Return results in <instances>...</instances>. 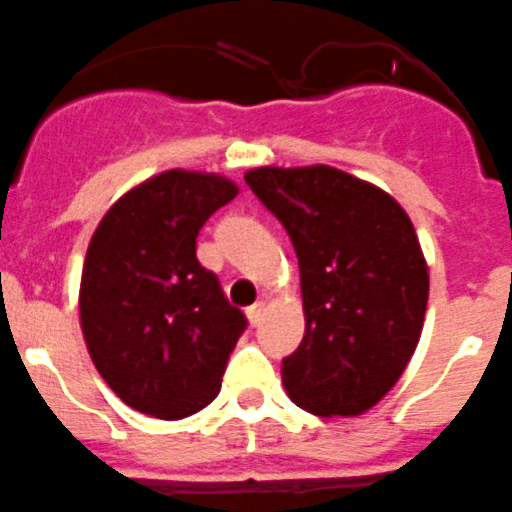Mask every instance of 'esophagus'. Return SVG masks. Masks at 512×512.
<instances>
[{
  "instance_id": "1",
  "label": "esophagus",
  "mask_w": 512,
  "mask_h": 512,
  "mask_svg": "<svg viewBox=\"0 0 512 512\" xmlns=\"http://www.w3.org/2000/svg\"><path fill=\"white\" fill-rule=\"evenodd\" d=\"M264 312H266V304H264V302H256V304H251V307L246 309V317H248V322H251L253 327H259V325H261V320H264Z\"/></svg>"
}]
</instances>
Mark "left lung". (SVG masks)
<instances>
[{
  "label": "left lung",
  "mask_w": 512,
  "mask_h": 512,
  "mask_svg": "<svg viewBox=\"0 0 512 512\" xmlns=\"http://www.w3.org/2000/svg\"><path fill=\"white\" fill-rule=\"evenodd\" d=\"M243 177L299 259L304 337L281 368L284 391L322 419L365 414L396 386L424 327L429 266L409 213L330 164Z\"/></svg>",
  "instance_id": "8db88e82"
}]
</instances>
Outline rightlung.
I'll return each instance as SVG.
<instances>
[{"label": "right lung", "instance_id": "1", "mask_svg": "<svg viewBox=\"0 0 512 512\" xmlns=\"http://www.w3.org/2000/svg\"><path fill=\"white\" fill-rule=\"evenodd\" d=\"M236 195L228 177L177 167L126 190L93 231L78 292L83 340L139 414L177 421L218 396L246 317L200 266L195 238Z\"/></svg>", "mask_w": 512, "mask_h": 512}]
</instances>
